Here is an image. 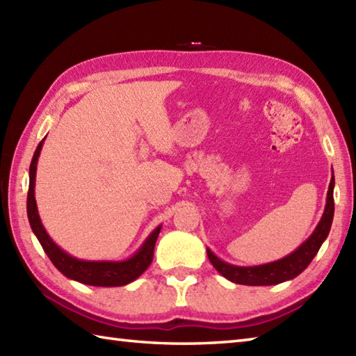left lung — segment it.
Returning <instances> with one entry per match:
<instances>
[{
  "label": "left lung",
  "mask_w": 356,
  "mask_h": 356,
  "mask_svg": "<svg viewBox=\"0 0 356 356\" xmlns=\"http://www.w3.org/2000/svg\"><path fill=\"white\" fill-rule=\"evenodd\" d=\"M334 185H335V180L332 177L329 191H327L326 209H324V214L321 217L318 226L315 228L312 236L291 255H287L284 259L274 263L261 264V266L240 268V266H232V264H228L222 261L220 259H217V257L208 249L207 252H208V259L211 264H213V266L220 272L225 278H228L229 282L237 283V284L270 286V284H278L282 282H286V280L295 278L309 266V263L314 260V257L321 248L323 241L329 236L332 220H334V209H335Z\"/></svg>",
  "instance_id": "1"
}]
</instances>
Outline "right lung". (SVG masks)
Returning a JSON list of instances; mask_svg holds the SVG:
<instances>
[{"instance_id":"add662e5","label":"right lung","mask_w":356,"mask_h":356,"mask_svg":"<svg viewBox=\"0 0 356 356\" xmlns=\"http://www.w3.org/2000/svg\"><path fill=\"white\" fill-rule=\"evenodd\" d=\"M44 140V139H42ZM42 140L36 147L35 154L30 163V182H29V193H27V216L32 231L35 232L36 238L45 254L49 255L51 263L55 264L58 270H61L65 277L76 280L79 283L90 284V286H124L131 283L133 280L138 278L143 270L153 261L156 240L161 232V226L153 231V234L147 238L145 243L139 249V252L133 255L131 259L125 261H84L73 259L69 254H65L61 248L53 243V240L45 232L41 223L40 214L36 209L35 202V176H36V162L40 151L42 148Z\"/></svg>"}]
</instances>
